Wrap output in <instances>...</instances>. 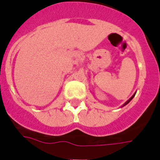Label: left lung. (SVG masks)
Instances as JSON below:
<instances>
[{
	"mask_svg": "<svg viewBox=\"0 0 160 160\" xmlns=\"http://www.w3.org/2000/svg\"><path fill=\"white\" fill-rule=\"evenodd\" d=\"M136 92H135V93H134V94H133V95H132V97H131V98H129V100H128V101H127V102H125V103H124V104H123V106H122V107H124V106H125V105H127V104H128V102H129L130 101H131V100H132V98H134V96H135V94H136Z\"/></svg>",
	"mask_w": 160,
	"mask_h": 160,
	"instance_id": "obj_1",
	"label": "left lung"
}]
</instances>
